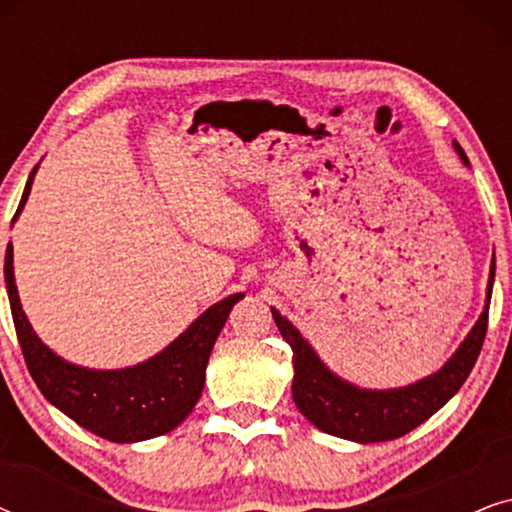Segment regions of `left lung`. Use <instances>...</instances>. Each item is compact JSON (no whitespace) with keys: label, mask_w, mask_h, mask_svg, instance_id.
Segmentation results:
<instances>
[{"label":"left lung","mask_w":512,"mask_h":512,"mask_svg":"<svg viewBox=\"0 0 512 512\" xmlns=\"http://www.w3.org/2000/svg\"><path fill=\"white\" fill-rule=\"evenodd\" d=\"M454 151L468 165L466 153L454 142ZM494 261L489 268L487 296L482 314L475 321L464 342L436 373L396 389H363L335 375L303 333L270 307L272 319L282 338L293 349V403L319 431L331 436L354 440V443H382V440L401 438L443 408L461 389L466 377L478 361L482 340L487 333L489 300L494 286Z\"/></svg>","instance_id":"left-lung-1"}]
</instances>
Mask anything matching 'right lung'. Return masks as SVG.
<instances>
[{
  "label": "right lung",
  "mask_w": 512,
  "mask_h": 512,
  "mask_svg": "<svg viewBox=\"0 0 512 512\" xmlns=\"http://www.w3.org/2000/svg\"><path fill=\"white\" fill-rule=\"evenodd\" d=\"M37 170L39 165L27 179L13 223L23 212ZM4 282L20 349L39 391L69 419L111 443H139L163 436L191 415L205 387V370L214 342L233 305L244 298V293H233L219 300L163 352L137 366L95 370L65 361L34 333L18 298L13 244L6 247Z\"/></svg>",
  "instance_id": "1"
}]
</instances>
